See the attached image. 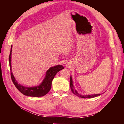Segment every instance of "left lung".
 Instances as JSON below:
<instances>
[{"label":"left lung","instance_id":"8db88e82","mask_svg":"<svg viewBox=\"0 0 124 124\" xmlns=\"http://www.w3.org/2000/svg\"><path fill=\"white\" fill-rule=\"evenodd\" d=\"M70 88L71 89V91L74 93L75 95H76L78 97H80V98H93V97H97L98 96H100V94H97V95H82L81 94H80L78 93L77 91L75 89V88H74V86L73 85V82H72V77L71 76L70 77Z\"/></svg>","mask_w":124,"mask_h":124}]
</instances>
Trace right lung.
Segmentation results:
<instances>
[{
  "mask_svg": "<svg viewBox=\"0 0 124 124\" xmlns=\"http://www.w3.org/2000/svg\"><path fill=\"white\" fill-rule=\"evenodd\" d=\"M12 46H11V51L9 55V63L10 68L11 70V77L13 83L16 88L22 93L25 96L39 97H42L48 93L51 88L52 81L53 80L55 75L59 71L63 69V67L62 65H57L54 67H51L48 69L46 73V77L43 80V82L40 85L36 86L33 87H26L18 84L14 78L13 75L11 72V52H12Z\"/></svg>",
  "mask_w": 124,
  "mask_h": 124,
  "instance_id": "add662e5",
  "label": "right lung"
}]
</instances>
